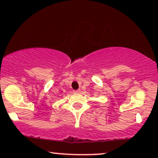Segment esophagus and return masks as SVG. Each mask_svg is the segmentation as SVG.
<instances>
[{
	"mask_svg": "<svg viewBox=\"0 0 158 158\" xmlns=\"http://www.w3.org/2000/svg\"><path fill=\"white\" fill-rule=\"evenodd\" d=\"M75 93H80V90H74Z\"/></svg>",
	"mask_w": 158,
	"mask_h": 158,
	"instance_id": "1",
	"label": "esophagus"
}]
</instances>
